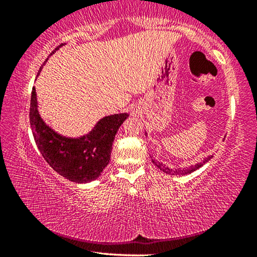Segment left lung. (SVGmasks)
<instances>
[{"label": "left lung", "mask_w": 257, "mask_h": 257, "mask_svg": "<svg viewBox=\"0 0 257 257\" xmlns=\"http://www.w3.org/2000/svg\"><path fill=\"white\" fill-rule=\"evenodd\" d=\"M212 158H213L212 155H211V156H207V158H206L205 160H204V161H202V162H199V163L195 164V165H191V167H189V168L182 169V170H179V169H178V170H172V169L168 168L167 165L163 164V163H161V162H159V161H155V160H152V161H153V163L156 165V167H158V168L160 169V170H162L163 172L168 173V175H188V173H191V172L196 171L197 169L201 168L203 164H205L206 162H208V160H211Z\"/></svg>", "instance_id": "left-lung-1"}]
</instances>
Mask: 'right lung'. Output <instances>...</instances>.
Here are the masks:
<instances>
[{
  "label": "right lung",
  "instance_id": "obj_1",
  "mask_svg": "<svg viewBox=\"0 0 257 257\" xmlns=\"http://www.w3.org/2000/svg\"><path fill=\"white\" fill-rule=\"evenodd\" d=\"M63 45H59L51 55ZM41 70L42 68L37 76ZM37 107L36 89L33 87L29 110L30 127L38 150L50 167L59 175L78 184L97 179L110 162L113 141L120 125L129 116L128 113L104 116L95 124L92 132L81 137L70 138L49 127L41 118Z\"/></svg>",
  "mask_w": 257,
  "mask_h": 257
}]
</instances>
